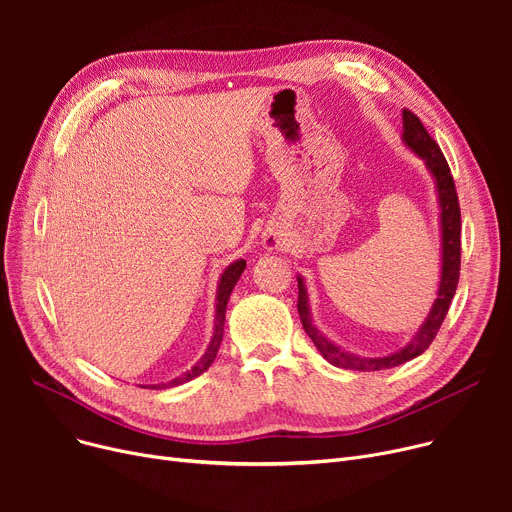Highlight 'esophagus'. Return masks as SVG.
I'll return each mask as SVG.
<instances>
[{
    "label": "esophagus",
    "mask_w": 512,
    "mask_h": 512,
    "mask_svg": "<svg viewBox=\"0 0 512 512\" xmlns=\"http://www.w3.org/2000/svg\"><path fill=\"white\" fill-rule=\"evenodd\" d=\"M270 245H274V240H272V242H270Z\"/></svg>",
    "instance_id": "esophagus-1"
}]
</instances>
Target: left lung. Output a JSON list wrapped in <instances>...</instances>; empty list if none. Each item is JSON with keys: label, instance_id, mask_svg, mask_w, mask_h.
Here are the masks:
<instances>
[{"label": "left lung", "instance_id": "8db88e82", "mask_svg": "<svg viewBox=\"0 0 512 512\" xmlns=\"http://www.w3.org/2000/svg\"><path fill=\"white\" fill-rule=\"evenodd\" d=\"M402 141H405L419 157L425 159V164L429 172L436 178L438 186V197H440V222H442V278H440V288H438V299L429 311L425 324L419 328L417 336L405 346L400 348L398 353L388 355V357H378V359H369V357H357L346 351H340L336 344H332L328 338L321 336L317 328L311 324V313H309V301H307V290L303 280L299 278V315H301V324L307 336L313 340L317 346V351L321 353L328 363L334 367L342 369H353V371H382L390 369L396 365L407 363L415 357H419L423 351H427L429 344L434 342L442 321L448 313V307L452 303V297L456 292V284H459L461 276V207H459V197H456V186L448 168V161L440 149V145L429 137V132L425 130L423 122L411 112V110H402Z\"/></svg>", "mask_w": 512, "mask_h": 512}]
</instances>
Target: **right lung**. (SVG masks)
Returning <instances> with one entry per match:
<instances>
[{
    "mask_svg": "<svg viewBox=\"0 0 512 512\" xmlns=\"http://www.w3.org/2000/svg\"><path fill=\"white\" fill-rule=\"evenodd\" d=\"M245 267H247V261L240 259V261H234L232 265H228L226 272L222 274V280H220V286H218V303H215V328H213V336H211V342H209V346H207L205 355L199 359V363H197L191 371H186L184 375H180V378H174V380L168 382V384H157V386H147V388H151V390L155 388V390H157V388H164V386H180V384L197 378V375H201L203 371L209 369V365L213 363L215 355H218V348H220V344H222L224 319H226V305H228V299H230V292H232L234 284L238 282L240 274L245 272Z\"/></svg>",
    "mask_w": 512,
    "mask_h": 512,
    "instance_id": "add662e5",
    "label": "right lung"
}]
</instances>
